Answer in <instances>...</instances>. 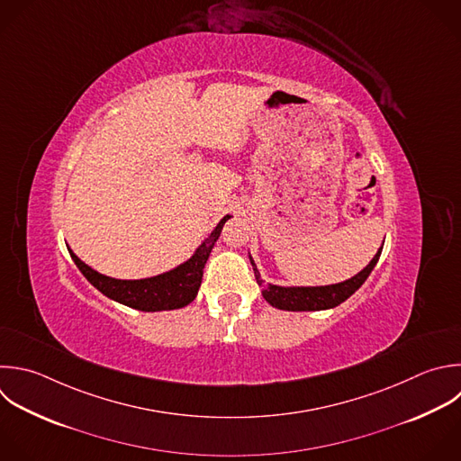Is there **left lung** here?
<instances>
[{
  "mask_svg": "<svg viewBox=\"0 0 461 461\" xmlns=\"http://www.w3.org/2000/svg\"><path fill=\"white\" fill-rule=\"evenodd\" d=\"M382 254V249L375 254V258L369 261L366 268H362L357 276L351 279H346L342 283L335 285H326V286H277L265 283L261 279V274L256 267V263L250 258L254 276L258 285L261 286V294L267 303H270L274 308L279 310H288V312H319V310H328L335 308L340 303H344L349 295H353L367 279L371 270L375 268L378 258Z\"/></svg>",
  "mask_w": 461,
  "mask_h": 461,
  "instance_id": "left-lung-1",
  "label": "left lung"
}]
</instances>
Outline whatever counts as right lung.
I'll list each match as a JSON object with an SVG mask.
<instances>
[{"label":"right lung","mask_w":461,"mask_h":461,"mask_svg":"<svg viewBox=\"0 0 461 461\" xmlns=\"http://www.w3.org/2000/svg\"><path fill=\"white\" fill-rule=\"evenodd\" d=\"M230 216H223L216 229L203 240V243L196 249V252L176 268L146 279H115L104 274H99L85 261H81L72 249H68L74 263L83 272V276L106 297L126 304L130 308L140 312H162V310H176L184 308L194 301L198 288L202 285L203 268L209 259V254L221 234L225 221Z\"/></svg>","instance_id":"obj_1"}]
</instances>
